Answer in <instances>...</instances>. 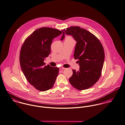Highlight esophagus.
<instances>
[{"instance_id": "1", "label": "esophagus", "mask_w": 125, "mask_h": 125, "mask_svg": "<svg viewBox=\"0 0 125 125\" xmlns=\"http://www.w3.org/2000/svg\"><path fill=\"white\" fill-rule=\"evenodd\" d=\"M59 69H60V70H62V69H65V68H63V67H60L59 68Z\"/></svg>"}]
</instances>
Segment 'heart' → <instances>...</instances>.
Listing matches in <instances>:
<instances>
[{"label":"heart","instance_id":"b5f03b06","mask_svg":"<svg viewBox=\"0 0 125 125\" xmlns=\"http://www.w3.org/2000/svg\"><path fill=\"white\" fill-rule=\"evenodd\" d=\"M71 39L70 37H69V36H67V37H66V39L65 40H66V39Z\"/></svg>","mask_w":125,"mask_h":125}]
</instances>
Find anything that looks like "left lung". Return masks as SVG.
Listing matches in <instances>:
<instances>
[{
    "label": "left lung",
    "instance_id": "8db88e82",
    "mask_svg": "<svg viewBox=\"0 0 125 125\" xmlns=\"http://www.w3.org/2000/svg\"><path fill=\"white\" fill-rule=\"evenodd\" d=\"M62 31L61 40L67 34L72 36L77 42L74 57L78 59L80 69L78 71L72 70L69 83L79 90L89 89L97 82L101 75L104 60L103 46L94 35L79 26H71Z\"/></svg>",
    "mask_w": 125,
    "mask_h": 125
}]
</instances>
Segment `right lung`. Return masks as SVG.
<instances>
[{"mask_svg": "<svg viewBox=\"0 0 125 125\" xmlns=\"http://www.w3.org/2000/svg\"><path fill=\"white\" fill-rule=\"evenodd\" d=\"M62 33L54 28L42 27L34 31L23 42L20 54L21 70L28 82L39 91L52 88L59 73V68L44 66V59L51 53L54 38Z\"/></svg>", "mask_w": 125, "mask_h": 125, "instance_id": "1", "label": "right lung"}]
</instances>
